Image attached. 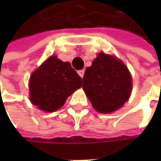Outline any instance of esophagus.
Here are the masks:
<instances>
[{
	"label": "esophagus",
	"instance_id": "34e87169",
	"mask_svg": "<svg viewBox=\"0 0 161 161\" xmlns=\"http://www.w3.org/2000/svg\"><path fill=\"white\" fill-rule=\"evenodd\" d=\"M77 73H78V75H80L81 77H83V76H84V74H85V71H84V70H80V71H78Z\"/></svg>",
	"mask_w": 161,
	"mask_h": 161
}]
</instances>
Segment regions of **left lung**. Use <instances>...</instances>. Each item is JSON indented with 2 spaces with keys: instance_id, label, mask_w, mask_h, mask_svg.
Instances as JSON below:
<instances>
[{
  "instance_id": "1",
  "label": "left lung",
  "mask_w": 161,
  "mask_h": 161,
  "mask_svg": "<svg viewBox=\"0 0 161 161\" xmlns=\"http://www.w3.org/2000/svg\"><path fill=\"white\" fill-rule=\"evenodd\" d=\"M131 77L126 65L114 57L100 53L83 77V88L98 112L119 109L130 98Z\"/></svg>"
}]
</instances>
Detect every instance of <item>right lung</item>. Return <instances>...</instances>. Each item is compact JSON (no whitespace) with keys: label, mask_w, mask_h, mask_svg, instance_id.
Masks as SVG:
<instances>
[{"label":"right lung","mask_w":161,"mask_h":161,"mask_svg":"<svg viewBox=\"0 0 161 161\" xmlns=\"http://www.w3.org/2000/svg\"><path fill=\"white\" fill-rule=\"evenodd\" d=\"M81 86L82 78L72 68L71 63L52 56L31 76V102L41 110L54 112Z\"/></svg>","instance_id":"1"}]
</instances>
